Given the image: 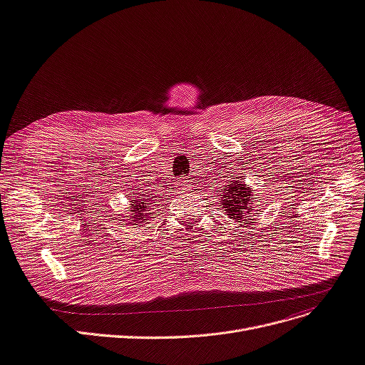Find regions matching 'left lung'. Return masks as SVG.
I'll list each match as a JSON object with an SVG mask.
<instances>
[{
  "instance_id": "1",
  "label": "left lung",
  "mask_w": 365,
  "mask_h": 365,
  "mask_svg": "<svg viewBox=\"0 0 365 365\" xmlns=\"http://www.w3.org/2000/svg\"><path fill=\"white\" fill-rule=\"evenodd\" d=\"M219 191L222 212H225L227 216L235 222L249 224V216L259 205L253 202L255 195L252 194V187L239 178V180H230V185H224V189H219Z\"/></svg>"
}]
</instances>
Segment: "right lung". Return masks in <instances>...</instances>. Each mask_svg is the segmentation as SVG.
Returning a JSON list of instances; mask_svg holds the SVG:
<instances>
[{
    "mask_svg": "<svg viewBox=\"0 0 365 365\" xmlns=\"http://www.w3.org/2000/svg\"><path fill=\"white\" fill-rule=\"evenodd\" d=\"M148 195H145V194H135L133 198H130L131 201V204H130V207H128V212H130V215L128 216H125V217H128L126 219V222H125V227L126 225H140V224H146V222L149 220V215H152L150 213V210H153V202H150L152 200L150 198H146ZM156 207V205H155Z\"/></svg>",
    "mask_w": 365,
    "mask_h": 365,
    "instance_id": "right-lung-1",
    "label": "right lung"
}]
</instances>
